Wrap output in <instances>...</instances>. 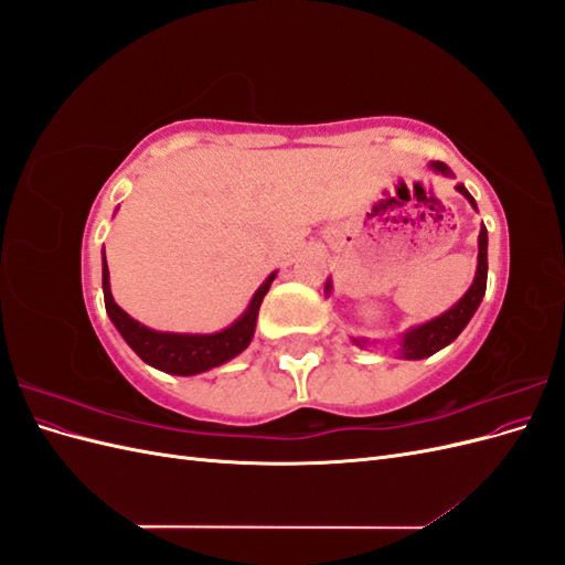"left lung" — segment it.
I'll use <instances>...</instances> for the list:
<instances>
[{
    "mask_svg": "<svg viewBox=\"0 0 565 565\" xmlns=\"http://www.w3.org/2000/svg\"><path fill=\"white\" fill-rule=\"evenodd\" d=\"M429 169H434L436 174L452 177L450 167L446 162H429ZM455 188H457V193L465 195L471 207L476 210V200L471 198L465 183H457ZM486 285H488V231H486V226H481V233H478V264H476V276H473L471 287L467 289L465 297H461L446 313H440L438 318H434L429 322L415 324V328L403 332L398 339L401 358H405V361H422V358H429L436 351L452 344V341L461 334V330L467 328L473 313L478 311V306H481V301L486 297ZM330 292H332V280L324 282V295H330ZM351 339L355 347L365 349V344H367L365 337H351Z\"/></svg>",
    "mask_w": 565,
    "mask_h": 565,
    "instance_id": "obj_1",
    "label": "left lung"
}]
</instances>
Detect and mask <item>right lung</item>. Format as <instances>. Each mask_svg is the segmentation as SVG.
<instances>
[{"mask_svg": "<svg viewBox=\"0 0 565 565\" xmlns=\"http://www.w3.org/2000/svg\"><path fill=\"white\" fill-rule=\"evenodd\" d=\"M276 276L278 270H273L249 299L245 313L235 322H231L226 330L210 332V334L160 332V330L146 328V324L134 320L127 311H122L115 303L110 292L106 249H104V299H106L108 318L113 320L117 332L122 334V339L131 347V351L139 355L143 363L169 374H181V377H191V374H200V372L224 365L231 361V358L241 355L249 347L256 330V316H259L262 301L270 289V282L276 280Z\"/></svg>", "mask_w": 565, "mask_h": 565, "instance_id": "add662e5", "label": "right lung"}]
</instances>
